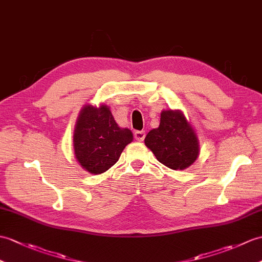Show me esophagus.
Here are the masks:
<instances>
[{
	"label": "esophagus",
	"instance_id": "obj_1",
	"mask_svg": "<svg viewBox=\"0 0 262 262\" xmlns=\"http://www.w3.org/2000/svg\"><path fill=\"white\" fill-rule=\"evenodd\" d=\"M134 136H135V139L138 142H143L144 138H145V133L142 130H137L134 134Z\"/></svg>",
	"mask_w": 262,
	"mask_h": 262
}]
</instances>
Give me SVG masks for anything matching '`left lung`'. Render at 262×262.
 I'll return each instance as SVG.
<instances>
[{
  "instance_id": "8db88e82",
  "label": "left lung",
  "mask_w": 262,
  "mask_h": 262,
  "mask_svg": "<svg viewBox=\"0 0 262 262\" xmlns=\"http://www.w3.org/2000/svg\"><path fill=\"white\" fill-rule=\"evenodd\" d=\"M157 161L172 169H185L200 153L196 134L181 111H163L161 123L145 137Z\"/></svg>"
}]
</instances>
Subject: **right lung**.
<instances>
[{"label":"right lung","instance_id":"1","mask_svg":"<svg viewBox=\"0 0 262 262\" xmlns=\"http://www.w3.org/2000/svg\"><path fill=\"white\" fill-rule=\"evenodd\" d=\"M133 133L121 128L108 106L86 105L77 119L74 132V149L81 167L91 174H101L118 161Z\"/></svg>","mask_w":262,"mask_h":262}]
</instances>
